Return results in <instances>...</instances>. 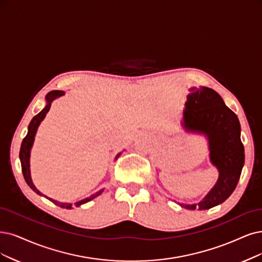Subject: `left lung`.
Returning <instances> with one entry per match:
<instances>
[{
    "label": "left lung",
    "mask_w": 262,
    "mask_h": 262,
    "mask_svg": "<svg viewBox=\"0 0 262 262\" xmlns=\"http://www.w3.org/2000/svg\"><path fill=\"white\" fill-rule=\"evenodd\" d=\"M182 112L186 132L204 135L208 141L209 161L219 172L215 186L196 204H178L190 210H205L224 203L235 190L244 166V146L236 114L221 96L205 86L192 87Z\"/></svg>",
    "instance_id": "obj_1"
}]
</instances>
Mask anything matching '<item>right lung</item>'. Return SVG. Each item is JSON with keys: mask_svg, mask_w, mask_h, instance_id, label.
<instances>
[{"mask_svg": "<svg viewBox=\"0 0 262 262\" xmlns=\"http://www.w3.org/2000/svg\"><path fill=\"white\" fill-rule=\"evenodd\" d=\"M64 95V92L62 91H52L48 93L45 97L46 99V105L43 108V110L36 114L34 118L31 120L30 124H29L28 126V134L27 136L24 138L23 142H21V147H20V152H19V159H20V163H21V169H23V173H24V178L26 180V182L28 183V186L30 187L36 194L38 195H43V196H46L44 195L42 192L38 191L35 186L33 185V181H32V178H31V171H30V153H31V149H32V146H33V142H34V138H35V135H36V132H37V128L38 126H40L41 122L45 119V116L47 114V112L50 111L51 109V105H52V102L59 98V97L63 96ZM122 154V152H120L119 154H116L115 157V160L118 159L120 156ZM104 189H101L99 191H97L96 193H94V194H92L91 196L86 198L84 200H81L79 202L74 203V204H71V203H62V202H59V201H56V200H53V199H50L51 202H53L55 205L59 206V207H62V208H67V209H71L72 206H81L83 204H85V203L92 201L93 199H95L96 196L100 195L101 193L103 192Z\"/></svg>", "mask_w": 262, "mask_h": 262, "instance_id": "add662e5", "label": "right lung"}]
</instances>
